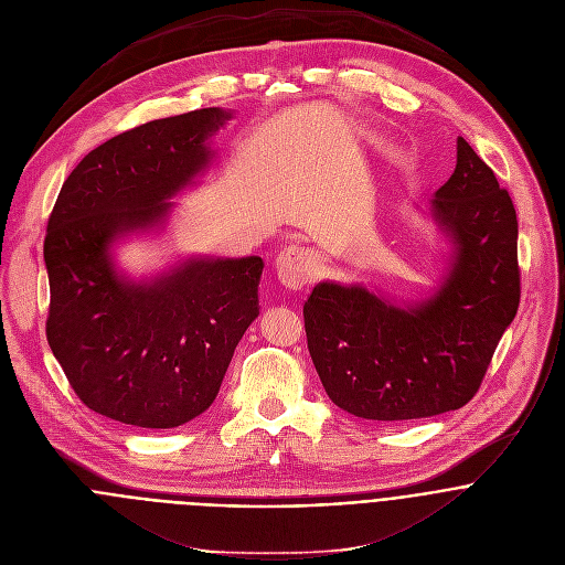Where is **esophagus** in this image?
Returning a JSON list of instances; mask_svg holds the SVG:
<instances>
[{"mask_svg": "<svg viewBox=\"0 0 565 565\" xmlns=\"http://www.w3.org/2000/svg\"><path fill=\"white\" fill-rule=\"evenodd\" d=\"M318 258L298 245L287 247L285 252H280V256L276 258V274L278 280L289 287V289H300L307 282H311L318 276Z\"/></svg>", "mask_w": 565, "mask_h": 565, "instance_id": "obj_1", "label": "esophagus"}]
</instances>
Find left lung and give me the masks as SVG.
Returning a JSON list of instances; mask_svg holds the SVG:
<instances>
[{"instance_id": "obj_1", "label": "left lung", "mask_w": 565, "mask_h": 565, "mask_svg": "<svg viewBox=\"0 0 565 565\" xmlns=\"http://www.w3.org/2000/svg\"><path fill=\"white\" fill-rule=\"evenodd\" d=\"M427 215L449 245L427 296L396 300L361 282L322 280L305 302L320 383L359 418L398 423L463 407L516 316V211L463 138Z\"/></svg>"}]
</instances>
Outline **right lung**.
I'll return each mask as SVG.
<instances>
[{
    "label": "right lung",
    "instance_id": "right-lung-1",
    "mask_svg": "<svg viewBox=\"0 0 565 565\" xmlns=\"http://www.w3.org/2000/svg\"><path fill=\"white\" fill-rule=\"evenodd\" d=\"M234 110L211 106L110 138L71 171L44 241L46 338L79 401L136 427L169 429L217 396L258 318L263 258L184 256L134 278L116 247L164 232L180 191L211 167Z\"/></svg>",
    "mask_w": 565,
    "mask_h": 565
}]
</instances>
